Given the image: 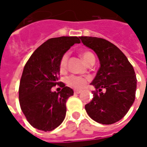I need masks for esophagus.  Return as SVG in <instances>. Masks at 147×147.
Masks as SVG:
<instances>
[{
  "instance_id": "obj_1",
  "label": "esophagus",
  "mask_w": 147,
  "mask_h": 147,
  "mask_svg": "<svg viewBox=\"0 0 147 147\" xmlns=\"http://www.w3.org/2000/svg\"><path fill=\"white\" fill-rule=\"evenodd\" d=\"M74 93H75V94H80V93H81V90H74Z\"/></svg>"
}]
</instances>
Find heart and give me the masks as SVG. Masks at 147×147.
Wrapping results in <instances>:
<instances>
[{
    "label": "heart",
    "instance_id": "1",
    "mask_svg": "<svg viewBox=\"0 0 147 147\" xmlns=\"http://www.w3.org/2000/svg\"><path fill=\"white\" fill-rule=\"evenodd\" d=\"M81 57L83 60L86 64H89L90 61L94 59V56L88 51H84L81 53ZM67 60H68V53H64L63 57H61L60 61V70L61 71H64L67 68ZM66 83L68 86L73 87L75 89H81L86 86L87 83V79L81 76H71L67 77L66 80Z\"/></svg>",
    "mask_w": 147,
    "mask_h": 147
}]
</instances>
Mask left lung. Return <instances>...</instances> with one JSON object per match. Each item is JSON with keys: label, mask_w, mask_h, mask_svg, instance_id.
<instances>
[{"label": "left lung", "mask_w": 147, "mask_h": 147, "mask_svg": "<svg viewBox=\"0 0 147 147\" xmlns=\"http://www.w3.org/2000/svg\"><path fill=\"white\" fill-rule=\"evenodd\" d=\"M80 38L95 52L100 61V67L90 83L96 91L92 92V101L85 105L86 113L98 123H116L135 102L137 80L134 68L120 49L107 40L87 36Z\"/></svg>", "instance_id": "1"}]
</instances>
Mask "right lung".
I'll list each match as a JSON object with an SVG mask.
<instances>
[{"label":"right lung","instance_id":"right-lung-1","mask_svg":"<svg viewBox=\"0 0 147 147\" xmlns=\"http://www.w3.org/2000/svg\"><path fill=\"white\" fill-rule=\"evenodd\" d=\"M78 37L63 36L47 40L30 56L24 66L19 88L21 109L31 126L49 131L61 125L66 115V102L73 90L59 82L60 61ZM59 85L61 92L51 91Z\"/></svg>","mask_w":147,"mask_h":147}]
</instances>
